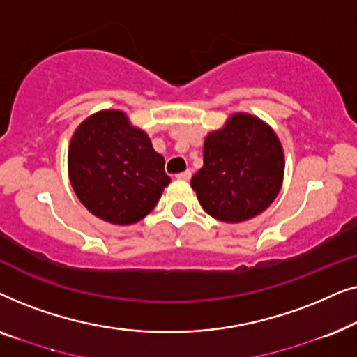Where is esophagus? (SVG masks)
Segmentation results:
<instances>
[{
	"mask_svg": "<svg viewBox=\"0 0 357 357\" xmlns=\"http://www.w3.org/2000/svg\"><path fill=\"white\" fill-rule=\"evenodd\" d=\"M177 178H178V180H185V182H187V180L192 178V170L187 169V170H183V172L177 174Z\"/></svg>",
	"mask_w": 357,
	"mask_h": 357,
	"instance_id": "1",
	"label": "esophagus"
}]
</instances>
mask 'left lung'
I'll return each mask as SVG.
<instances>
[{"label":"left lung","instance_id":"8db88e82","mask_svg":"<svg viewBox=\"0 0 357 357\" xmlns=\"http://www.w3.org/2000/svg\"><path fill=\"white\" fill-rule=\"evenodd\" d=\"M284 175L280 139L257 116L236 114L204 139L192 187L204 211L224 222L255 218L275 202Z\"/></svg>","mask_w":357,"mask_h":357}]
</instances>
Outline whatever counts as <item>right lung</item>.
Masks as SVG:
<instances>
[{
    "mask_svg": "<svg viewBox=\"0 0 357 357\" xmlns=\"http://www.w3.org/2000/svg\"><path fill=\"white\" fill-rule=\"evenodd\" d=\"M164 158L123 112L105 110L82 121L73 135L68 169L81 203L107 222L128 226L158 204L170 177Z\"/></svg>",
    "mask_w": 357,
    "mask_h": 357,
    "instance_id": "right-lung-1",
    "label": "right lung"
}]
</instances>
